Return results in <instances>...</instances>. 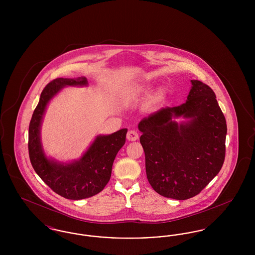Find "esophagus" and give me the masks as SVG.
<instances>
[{"mask_svg": "<svg viewBox=\"0 0 255 255\" xmlns=\"http://www.w3.org/2000/svg\"><path fill=\"white\" fill-rule=\"evenodd\" d=\"M138 138V133H136V131L134 130H130L127 133V139L130 141H134Z\"/></svg>", "mask_w": 255, "mask_h": 255, "instance_id": "esophagus-1", "label": "esophagus"}]
</instances>
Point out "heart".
Here are the masks:
<instances>
[{
	"label": "heart",
	"mask_w": 255,
	"mask_h": 255,
	"mask_svg": "<svg viewBox=\"0 0 255 255\" xmlns=\"http://www.w3.org/2000/svg\"><path fill=\"white\" fill-rule=\"evenodd\" d=\"M148 94H149V89L148 88H146V87H138L137 89H135L132 93L129 94L128 98L130 100H137V99H140L142 97L148 96ZM164 96H165V90L164 89L158 90V92L155 94V96L152 98L153 104L160 103L163 100Z\"/></svg>",
	"instance_id": "1"
}]
</instances>
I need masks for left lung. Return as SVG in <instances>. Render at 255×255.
I'll list each match as a JSON object with an SVG mask.
<instances>
[{"instance_id": "left-lung-1", "label": "left lung", "mask_w": 255, "mask_h": 255, "mask_svg": "<svg viewBox=\"0 0 255 255\" xmlns=\"http://www.w3.org/2000/svg\"><path fill=\"white\" fill-rule=\"evenodd\" d=\"M187 100L158 110L138 123L146 175L161 196L186 200L199 194L223 166L227 122L212 89L191 80ZM183 117L178 124L173 118Z\"/></svg>"}]
</instances>
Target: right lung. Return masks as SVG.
<instances>
[{"instance_id":"add662e5","label":"right lung","mask_w":255,"mask_h":255,"mask_svg":"<svg viewBox=\"0 0 255 255\" xmlns=\"http://www.w3.org/2000/svg\"><path fill=\"white\" fill-rule=\"evenodd\" d=\"M84 76L56 78L41 93L28 128V154L33 169L47 185L58 195L70 200L93 197L106 186L118 152L125 143L127 129L108 135L99 134L78 160L70 163L47 158L44 153L40 129L43 116L50 99L66 86H87Z\"/></svg>"}]
</instances>
